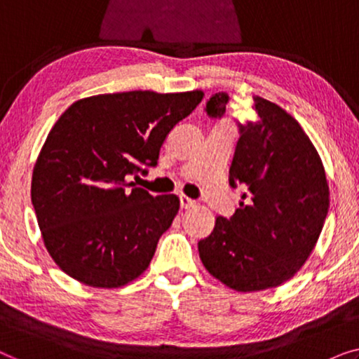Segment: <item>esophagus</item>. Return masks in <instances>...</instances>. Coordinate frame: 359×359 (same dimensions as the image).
<instances>
[{"label":"esophagus","instance_id":"obj_1","mask_svg":"<svg viewBox=\"0 0 359 359\" xmlns=\"http://www.w3.org/2000/svg\"><path fill=\"white\" fill-rule=\"evenodd\" d=\"M180 204H181V209H191L196 205V201L188 198V196H180Z\"/></svg>","mask_w":359,"mask_h":359}]
</instances>
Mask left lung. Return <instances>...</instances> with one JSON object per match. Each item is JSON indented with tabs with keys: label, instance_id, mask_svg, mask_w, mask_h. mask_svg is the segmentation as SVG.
Listing matches in <instances>:
<instances>
[{
	"label": "left lung",
	"instance_id": "left-lung-1",
	"mask_svg": "<svg viewBox=\"0 0 359 359\" xmlns=\"http://www.w3.org/2000/svg\"><path fill=\"white\" fill-rule=\"evenodd\" d=\"M227 101L217 93L205 111L222 117ZM253 101L258 121L240 127L229 170L230 184L248 193L232 217H215L212 232L198 243L210 276L238 292L294 278L316 248L330 205L325 168L301 124L264 97Z\"/></svg>",
	"mask_w": 359,
	"mask_h": 359
}]
</instances>
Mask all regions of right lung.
Here are the masks:
<instances>
[{
	"label": "right lung",
	"instance_id": "add662e5",
	"mask_svg": "<svg viewBox=\"0 0 359 359\" xmlns=\"http://www.w3.org/2000/svg\"><path fill=\"white\" fill-rule=\"evenodd\" d=\"M203 97L201 90L96 95L58 117L34 165L31 198L43 245L63 273L101 289L144 274L180 198L151 196L126 178L156 165L166 137Z\"/></svg>",
	"mask_w": 359,
	"mask_h": 359
}]
</instances>
